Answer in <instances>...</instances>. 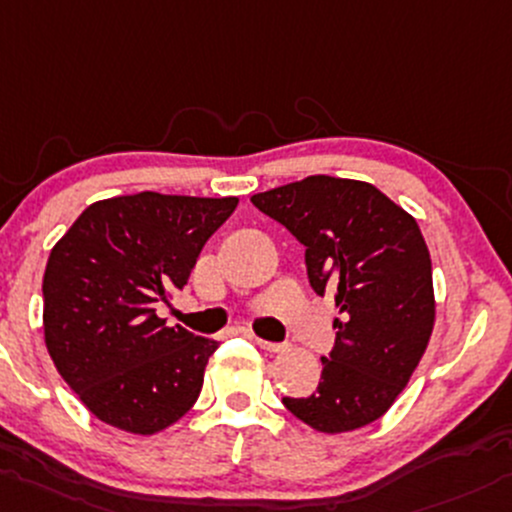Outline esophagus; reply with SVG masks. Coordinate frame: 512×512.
<instances>
[{
    "mask_svg": "<svg viewBox=\"0 0 512 512\" xmlns=\"http://www.w3.org/2000/svg\"><path fill=\"white\" fill-rule=\"evenodd\" d=\"M257 343H260V348H265L267 353H282L284 351V343H272V341H262V338H257Z\"/></svg>",
    "mask_w": 512,
    "mask_h": 512,
    "instance_id": "34e87169",
    "label": "esophagus"
}]
</instances>
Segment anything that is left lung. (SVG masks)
<instances>
[{"mask_svg": "<svg viewBox=\"0 0 512 512\" xmlns=\"http://www.w3.org/2000/svg\"><path fill=\"white\" fill-rule=\"evenodd\" d=\"M306 247L319 297L336 292V343L319 387L284 407L324 434L353 432L390 410L434 328L432 260L417 220L373 184L306 176L250 198Z\"/></svg>", "mask_w": 512, "mask_h": 512, "instance_id": "obj_1", "label": "left lung"}]
</instances>
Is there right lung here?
I'll return each mask as SVG.
<instances>
[{"instance_id":"add662e5","label":"right lung","mask_w":512,"mask_h":512,"mask_svg":"<svg viewBox=\"0 0 512 512\" xmlns=\"http://www.w3.org/2000/svg\"><path fill=\"white\" fill-rule=\"evenodd\" d=\"M238 198L142 191L78 215L43 272V338L61 378L110 427L157 434L198 400L218 341L166 326L157 304L184 289Z\"/></svg>"}]
</instances>
